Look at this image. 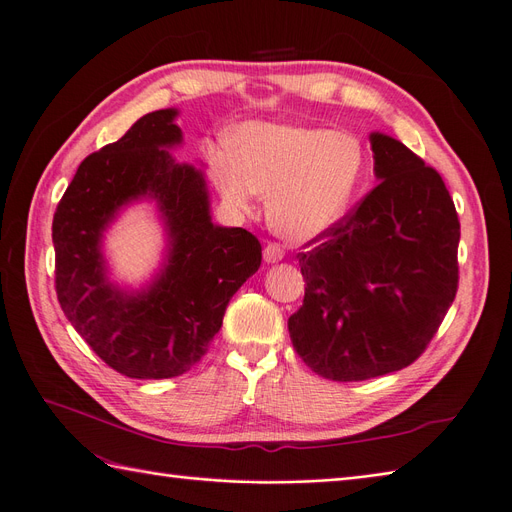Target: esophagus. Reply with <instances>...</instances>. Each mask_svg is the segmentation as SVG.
Listing matches in <instances>:
<instances>
[{"instance_id":"34e87169","label":"esophagus","mask_w":512,"mask_h":512,"mask_svg":"<svg viewBox=\"0 0 512 512\" xmlns=\"http://www.w3.org/2000/svg\"><path fill=\"white\" fill-rule=\"evenodd\" d=\"M282 257H285V249H282L278 242H270L266 249H263V259H266L268 263H276Z\"/></svg>"}]
</instances>
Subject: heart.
<instances>
[{
    "label": "heart",
    "mask_w": 512,
    "mask_h": 512,
    "mask_svg": "<svg viewBox=\"0 0 512 512\" xmlns=\"http://www.w3.org/2000/svg\"><path fill=\"white\" fill-rule=\"evenodd\" d=\"M208 168L232 206L249 211L257 194L266 196L270 225L301 242L346 215L367 173V149L346 130L251 122L236 132V149L213 151Z\"/></svg>",
    "instance_id": "obj_1"
}]
</instances>
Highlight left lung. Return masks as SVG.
<instances>
[{
	"label": "left lung",
	"instance_id": "obj_1",
	"mask_svg": "<svg viewBox=\"0 0 512 512\" xmlns=\"http://www.w3.org/2000/svg\"><path fill=\"white\" fill-rule=\"evenodd\" d=\"M371 192L299 253L295 352L333 382H363L420 358L458 293L460 219L445 181L401 141L371 135Z\"/></svg>",
	"mask_w": 512,
	"mask_h": 512
}]
</instances>
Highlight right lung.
Returning a JSON list of instances; mask_svg holds the SVG:
<instances>
[{
	"instance_id": "add662e5",
	"label": "right lung",
	"mask_w": 512,
	"mask_h": 512,
	"mask_svg": "<svg viewBox=\"0 0 512 512\" xmlns=\"http://www.w3.org/2000/svg\"><path fill=\"white\" fill-rule=\"evenodd\" d=\"M175 118L177 109L151 111L90 154L52 219L54 287L65 316L101 361L135 380L192 369L232 295L261 266L251 232L211 221L202 170L168 154L183 139ZM139 197L157 200L171 244L161 276L128 296L106 278L100 238L119 208Z\"/></svg>"
}]
</instances>
